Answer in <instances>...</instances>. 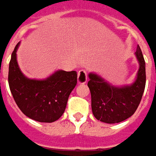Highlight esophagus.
<instances>
[{
    "label": "esophagus",
    "instance_id": "obj_1",
    "mask_svg": "<svg viewBox=\"0 0 156 156\" xmlns=\"http://www.w3.org/2000/svg\"><path fill=\"white\" fill-rule=\"evenodd\" d=\"M77 81L79 84H85L87 81V74L86 70L80 69L78 72V77H77Z\"/></svg>",
    "mask_w": 156,
    "mask_h": 156
}]
</instances>
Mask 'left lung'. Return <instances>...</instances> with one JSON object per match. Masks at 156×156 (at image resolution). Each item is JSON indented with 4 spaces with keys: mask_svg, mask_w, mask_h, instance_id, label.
<instances>
[{
    "mask_svg": "<svg viewBox=\"0 0 156 156\" xmlns=\"http://www.w3.org/2000/svg\"><path fill=\"white\" fill-rule=\"evenodd\" d=\"M139 70L133 83L116 87L93 72L89 73L88 87L94 117L106 123H117L133 115L141 101L145 87V62L140 46L135 52Z\"/></svg>",
    "mask_w": 156,
    "mask_h": 156,
    "instance_id": "8db88e82",
    "label": "left lung"
}]
</instances>
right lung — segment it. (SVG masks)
Wrapping results in <instances>:
<instances>
[{"label": "right lung", "instance_id": "1", "mask_svg": "<svg viewBox=\"0 0 156 156\" xmlns=\"http://www.w3.org/2000/svg\"><path fill=\"white\" fill-rule=\"evenodd\" d=\"M16 45L9 64L8 83L20 110L29 119L41 122L58 120L66 110L69 94L77 83L76 71L58 69L44 80L24 76L16 59Z\"/></svg>", "mask_w": 156, "mask_h": 156}]
</instances>
